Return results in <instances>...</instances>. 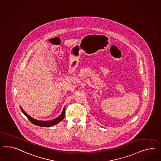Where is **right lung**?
<instances>
[{
    "instance_id": "obj_1",
    "label": "right lung",
    "mask_w": 161,
    "mask_h": 161,
    "mask_svg": "<svg viewBox=\"0 0 161 161\" xmlns=\"http://www.w3.org/2000/svg\"><path fill=\"white\" fill-rule=\"evenodd\" d=\"M20 109L22 111V113L24 114L25 115H26V117L27 118L29 121L33 124H35L36 125L39 126H43V127H49V126H53L57 124V123L60 122L61 121L63 118H64V115H65V107H64L63 110L61 113V115H60L58 117H57L55 119H53V120H50V121H39V120H37L31 117L30 115H29L27 114L26 113V112L22 109L21 107Z\"/></svg>"
}]
</instances>
